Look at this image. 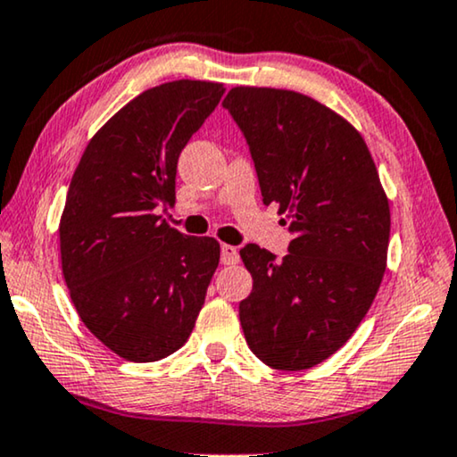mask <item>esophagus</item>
<instances>
[{
  "label": "esophagus",
  "instance_id": "esophagus-1",
  "mask_svg": "<svg viewBox=\"0 0 457 457\" xmlns=\"http://www.w3.org/2000/svg\"><path fill=\"white\" fill-rule=\"evenodd\" d=\"M220 262L222 264H237L239 262V250L233 245H222L220 247Z\"/></svg>",
  "mask_w": 457,
  "mask_h": 457
}]
</instances>
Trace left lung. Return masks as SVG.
Returning a JSON list of instances; mask_svg holds the SVG:
<instances>
[{"mask_svg": "<svg viewBox=\"0 0 457 457\" xmlns=\"http://www.w3.org/2000/svg\"><path fill=\"white\" fill-rule=\"evenodd\" d=\"M250 146L264 205L289 220L287 256L241 247L253 287L239 302L247 346L272 370L315 367L346 345L380 287L388 199L365 140L304 94L233 87L222 103Z\"/></svg>", "mask_w": 457, "mask_h": 457, "instance_id": "1", "label": "left lung"}]
</instances>
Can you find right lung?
I'll list each match as a JSON object with an SVG mask.
<instances>
[{"label": "right lung", "mask_w": 457, "mask_h": 457, "mask_svg": "<svg viewBox=\"0 0 457 457\" xmlns=\"http://www.w3.org/2000/svg\"><path fill=\"white\" fill-rule=\"evenodd\" d=\"M224 94L212 81L142 92L86 146L61 218L62 275L81 321L120 357L151 363L191 336L220 245L187 237L174 204L178 157Z\"/></svg>", "instance_id": "obj_1"}]
</instances>
